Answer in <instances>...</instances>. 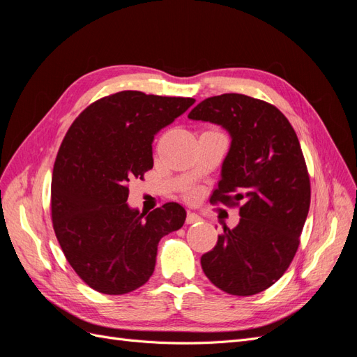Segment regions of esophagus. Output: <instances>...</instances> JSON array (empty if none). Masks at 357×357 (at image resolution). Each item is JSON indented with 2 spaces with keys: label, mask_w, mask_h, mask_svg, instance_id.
<instances>
[{
  "label": "esophagus",
  "mask_w": 357,
  "mask_h": 357,
  "mask_svg": "<svg viewBox=\"0 0 357 357\" xmlns=\"http://www.w3.org/2000/svg\"><path fill=\"white\" fill-rule=\"evenodd\" d=\"M202 219L199 218L198 214H195V213H188V215H186V223L188 225H193V223H198V222H201Z\"/></svg>",
  "instance_id": "1"
}]
</instances>
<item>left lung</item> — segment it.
<instances>
[{"label":"left lung","mask_w":357,"mask_h":357,"mask_svg":"<svg viewBox=\"0 0 357 357\" xmlns=\"http://www.w3.org/2000/svg\"><path fill=\"white\" fill-rule=\"evenodd\" d=\"M192 121L220 125L231 135L211 202L240 205V223L223 226L202 255L210 282L229 295L250 296L284 274L310 210V177L299 139L277 107L241 93L204 100Z\"/></svg>","instance_id":"8db88e82"}]
</instances>
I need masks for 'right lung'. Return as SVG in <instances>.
<instances>
[{"instance_id": "1", "label": "right lung", "mask_w": 357, "mask_h": 357, "mask_svg": "<svg viewBox=\"0 0 357 357\" xmlns=\"http://www.w3.org/2000/svg\"><path fill=\"white\" fill-rule=\"evenodd\" d=\"M195 102L122 91L84 109L63 138L52 176V222L67 261L105 295L129 294L155 271L158 244L180 229L177 202L139 213L128 185L153 168L152 143Z\"/></svg>"}]
</instances>
